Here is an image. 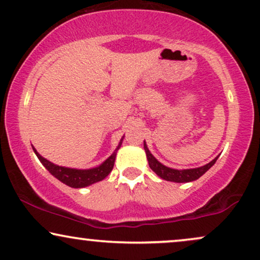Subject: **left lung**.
Returning <instances> with one entry per match:
<instances>
[{
  "label": "left lung",
  "mask_w": 260,
  "mask_h": 260,
  "mask_svg": "<svg viewBox=\"0 0 260 260\" xmlns=\"http://www.w3.org/2000/svg\"><path fill=\"white\" fill-rule=\"evenodd\" d=\"M144 149H145L147 160H149L150 168L153 170L154 173L157 174L159 177H162L163 180H167V181H173V182H190L194 181V180L199 179L200 176L204 175L208 170L211 168L213 164L216 163L218 157H216L215 159L211 160V162L206 164V166L200 167V168H194V169H186V170H176L168 168V167L163 166L162 163H159L154 157L151 154V152L147 149L146 144H144Z\"/></svg>",
  "instance_id": "left-lung-1"
}]
</instances>
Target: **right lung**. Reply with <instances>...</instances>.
I'll use <instances>...</instances> for the list:
<instances>
[{
  "label": "right lung",
  "instance_id": "obj_1",
  "mask_svg": "<svg viewBox=\"0 0 260 260\" xmlns=\"http://www.w3.org/2000/svg\"><path fill=\"white\" fill-rule=\"evenodd\" d=\"M122 140L121 139L119 146L116 147V150L114 151V153L108 158L106 162H103L100 167L92 169H86V170H78V169H71V168H64V167L56 166V164L49 162L48 159L43 158V157L39 154L35 149V152L37 154V157L41 160L43 166L45 167L49 170V173L51 175H54L56 179L60 180L61 182L66 183L67 186L73 187V188H81V187L90 186L92 183L102 181L103 179L109 175V173L114 168L115 163V157H116L117 150L120 149L121 144H122Z\"/></svg>",
  "mask_w": 260,
  "mask_h": 260
}]
</instances>
